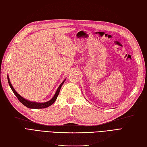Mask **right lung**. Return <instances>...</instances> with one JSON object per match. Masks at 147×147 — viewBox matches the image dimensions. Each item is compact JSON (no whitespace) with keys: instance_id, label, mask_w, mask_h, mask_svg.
I'll return each mask as SVG.
<instances>
[{"instance_id":"obj_1","label":"right lung","mask_w":147,"mask_h":147,"mask_svg":"<svg viewBox=\"0 0 147 147\" xmlns=\"http://www.w3.org/2000/svg\"><path fill=\"white\" fill-rule=\"evenodd\" d=\"M7 78H8V84H9V86H10V88H11L13 92L14 93V94H15L16 96L17 97V98L18 99V100L20 101L22 105H24L25 106H26L28 108H30V109H43V108H46V107H48L50 106H51L53 104L57 98L59 94V92H60V88L61 87V86H62L63 84L64 83V82L65 81V80H64L62 82V83H61L60 86L59 87V88H57V91L54 94V96H53V98H52L51 100H49V101H47V102H32V101H28L27 100V99H24V98H22L21 96H20V94H19L16 92L15 89H14V88L13 87L12 85L10 82V79H9V77H8V75L7 76Z\"/></svg>"}]
</instances>
